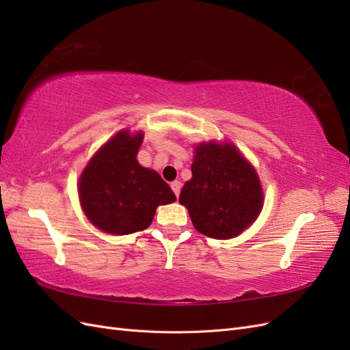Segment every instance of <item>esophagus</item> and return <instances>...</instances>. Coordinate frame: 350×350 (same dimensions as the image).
<instances>
[{
    "label": "esophagus",
    "mask_w": 350,
    "mask_h": 350,
    "mask_svg": "<svg viewBox=\"0 0 350 350\" xmlns=\"http://www.w3.org/2000/svg\"><path fill=\"white\" fill-rule=\"evenodd\" d=\"M171 188H172V191L175 193V196H176V198L179 197V193H181V183L179 181H174L172 184H171Z\"/></svg>",
    "instance_id": "obj_1"
}]
</instances>
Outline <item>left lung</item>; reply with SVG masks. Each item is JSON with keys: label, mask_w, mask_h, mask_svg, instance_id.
Segmentation results:
<instances>
[{"label": "left lung", "mask_w": 350, "mask_h": 350, "mask_svg": "<svg viewBox=\"0 0 350 350\" xmlns=\"http://www.w3.org/2000/svg\"><path fill=\"white\" fill-rule=\"evenodd\" d=\"M191 172L179 203L188 208L200 234L215 239L234 238L260 215V179L234 144L210 142L197 146Z\"/></svg>", "instance_id": "left-lung-1"}]
</instances>
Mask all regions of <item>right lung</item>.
I'll use <instances>...</instances> for the list:
<instances>
[{"instance_id": "obj_1", "label": "right lung", "mask_w": 350, "mask_h": 350, "mask_svg": "<svg viewBox=\"0 0 350 350\" xmlns=\"http://www.w3.org/2000/svg\"><path fill=\"white\" fill-rule=\"evenodd\" d=\"M143 133L120 131L92 157L79 181V196L92 224L113 235L149 228L157 206L174 203V191L157 172L137 162Z\"/></svg>"}]
</instances>
